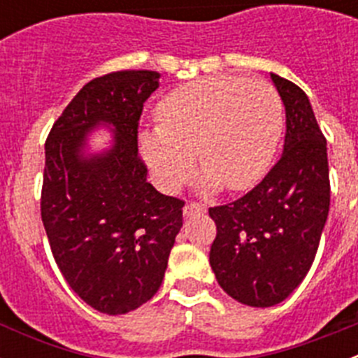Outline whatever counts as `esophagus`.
Instances as JSON below:
<instances>
[{"label":"esophagus","instance_id":"obj_1","mask_svg":"<svg viewBox=\"0 0 358 358\" xmlns=\"http://www.w3.org/2000/svg\"><path fill=\"white\" fill-rule=\"evenodd\" d=\"M182 213L185 217H192V215H202L206 213V206L201 204V202H188L185 208H182Z\"/></svg>","mask_w":358,"mask_h":358}]
</instances>
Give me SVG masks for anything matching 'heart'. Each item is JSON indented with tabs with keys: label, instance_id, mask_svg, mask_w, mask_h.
I'll return each mask as SVG.
<instances>
[{
	"label": "heart",
	"instance_id": "b5f03b06",
	"mask_svg": "<svg viewBox=\"0 0 358 358\" xmlns=\"http://www.w3.org/2000/svg\"><path fill=\"white\" fill-rule=\"evenodd\" d=\"M157 127L140 134V150L157 185L173 192L195 169L204 188H252L271 169L283 129L273 85L238 77H206L169 93L156 107Z\"/></svg>",
	"mask_w": 358,
	"mask_h": 358
}]
</instances>
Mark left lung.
I'll return each instance as SVG.
<instances>
[{
	"instance_id": "1",
	"label": "left lung",
	"mask_w": 358,
	"mask_h": 358,
	"mask_svg": "<svg viewBox=\"0 0 358 358\" xmlns=\"http://www.w3.org/2000/svg\"><path fill=\"white\" fill-rule=\"evenodd\" d=\"M285 106L283 154L260 185L224 206L210 265L218 285L249 306H273L294 292L312 267L330 210L327 140L308 96L271 73Z\"/></svg>"
}]
</instances>
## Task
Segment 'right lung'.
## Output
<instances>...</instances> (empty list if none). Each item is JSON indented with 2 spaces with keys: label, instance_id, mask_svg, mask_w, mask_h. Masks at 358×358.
Here are the masks:
<instances>
[{
  "label": "right lung",
  "instance_id": "right-lung-1",
  "mask_svg": "<svg viewBox=\"0 0 358 358\" xmlns=\"http://www.w3.org/2000/svg\"><path fill=\"white\" fill-rule=\"evenodd\" d=\"M159 73L125 69L93 78L53 123L44 145L41 217L73 292L102 314H127L159 290L182 226L185 201L147 182L138 154L143 103ZM113 127V147L85 157L87 134Z\"/></svg>",
  "mask_w": 358,
  "mask_h": 358
}]
</instances>
